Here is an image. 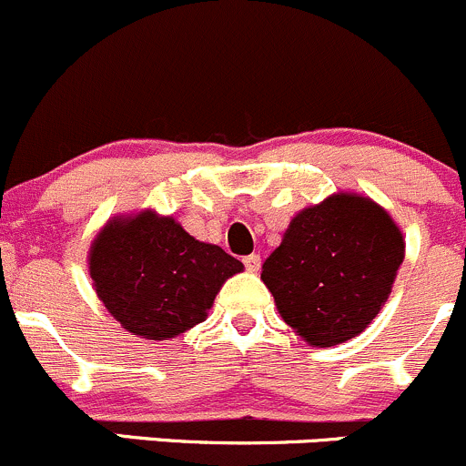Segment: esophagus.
Segmentation results:
<instances>
[{"instance_id":"34e87169","label":"esophagus","mask_w":466,"mask_h":466,"mask_svg":"<svg viewBox=\"0 0 466 466\" xmlns=\"http://www.w3.org/2000/svg\"><path fill=\"white\" fill-rule=\"evenodd\" d=\"M244 267L248 271H258L260 269V253H251V256H244Z\"/></svg>"}]
</instances>
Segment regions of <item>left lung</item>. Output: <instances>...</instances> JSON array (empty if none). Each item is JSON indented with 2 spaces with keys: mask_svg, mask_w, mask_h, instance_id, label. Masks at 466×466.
<instances>
[{
  "mask_svg": "<svg viewBox=\"0 0 466 466\" xmlns=\"http://www.w3.org/2000/svg\"><path fill=\"white\" fill-rule=\"evenodd\" d=\"M403 256V233L388 210L338 192L289 222L260 279L285 324L308 344L335 347L379 315Z\"/></svg>",
  "mask_w": 466,
  "mask_h": 466,
  "instance_id": "1",
  "label": "left lung"
}]
</instances>
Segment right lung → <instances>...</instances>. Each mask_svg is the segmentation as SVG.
<instances>
[{"label":"right lung","mask_w":466,"mask_h":466,"mask_svg":"<svg viewBox=\"0 0 466 466\" xmlns=\"http://www.w3.org/2000/svg\"><path fill=\"white\" fill-rule=\"evenodd\" d=\"M87 267L106 310L147 339L201 324L224 280L244 269L222 247L199 242L154 210L110 219L92 242Z\"/></svg>","instance_id":"obj_1"}]
</instances>
